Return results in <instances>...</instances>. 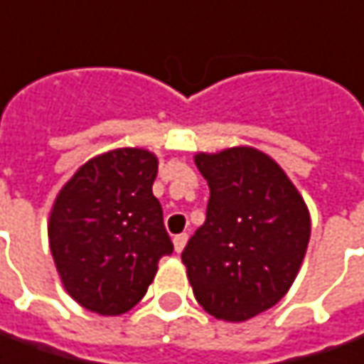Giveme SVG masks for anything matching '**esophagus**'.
I'll return each instance as SVG.
<instances>
[{"label":"esophagus","instance_id":"esophagus-1","mask_svg":"<svg viewBox=\"0 0 364 364\" xmlns=\"http://www.w3.org/2000/svg\"><path fill=\"white\" fill-rule=\"evenodd\" d=\"M187 240H189V236L185 235H177L173 238V246H175V252H183V248H185V244H187Z\"/></svg>","mask_w":364,"mask_h":364}]
</instances>
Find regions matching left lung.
Here are the masks:
<instances>
[{
	"instance_id": "8db88e82",
	"label": "left lung",
	"mask_w": 364,
	"mask_h": 364,
	"mask_svg": "<svg viewBox=\"0 0 364 364\" xmlns=\"http://www.w3.org/2000/svg\"><path fill=\"white\" fill-rule=\"evenodd\" d=\"M207 218L181 254L193 294L217 319L246 321L288 294L306 256L304 197L270 156L248 146L197 154Z\"/></svg>"
}]
</instances>
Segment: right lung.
<instances>
[{"label": "right lung", "mask_w": 364, "mask_h": 364, "mask_svg": "<svg viewBox=\"0 0 364 364\" xmlns=\"http://www.w3.org/2000/svg\"><path fill=\"white\" fill-rule=\"evenodd\" d=\"M157 157L120 147L88 159L58 191L49 244L68 296L88 311L122 315L146 296L157 262L173 252L154 197Z\"/></svg>", "instance_id": "add662e5"}]
</instances>
